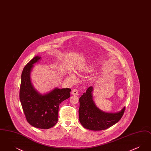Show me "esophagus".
<instances>
[{
	"instance_id": "1",
	"label": "esophagus",
	"mask_w": 151,
	"mask_h": 151,
	"mask_svg": "<svg viewBox=\"0 0 151 151\" xmlns=\"http://www.w3.org/2000/svg\"><path fill=\"white\" fill-rule=\"evenodd\" d=\"M71 94H73V95H78L79 94V91H78V89H74L72 90Z\"/></svg>"
}]
</instances>
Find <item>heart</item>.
Here are the masks:
<instances>
[{"label": "heart", "instance_id": "1", "mask_svg": "<svg viewBox=\"0 0 151 151\" xmlns=\"http://www.w3.org/2000/svg\"><path fill=\"white\" fill-rule=\"evenodd\" d=\"M72 77H73V76H72Z\"/></svg>", "mask_w": 151, "mask_h": 151}]
</instances>
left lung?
I'll return each mask as SVG.
<instances>
[{
    "label": "left lung",
    "mask_w": 151,
    "mask_h": 151,
    "mask_svg": "<svg viewBox=\"0 0 151 151\" xmlns=\"http://www.w3.org/2000/svg\"><path fill=\"white\" fill-rule=\"evenodd\" d=\"M93 87L89 86L79 99V121L86 129L93 131L107 129L118 122L124 114L125 107L116 113L104 112L97 108L92 99Z\"/></svg>",
    "instance_id": "8db88e82"
}]
</instances>
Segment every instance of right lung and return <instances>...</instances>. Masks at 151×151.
<instances>
[{"mask_svg":"<svg viewBox=\"0 0 151 151\" xmlns=\"http://www.w3.org/2000/svg\"><path fill=\"white\" fill-rule=\"evenodd\" d=\"M40 58L36 56L24 67L19 96L27 122L36 128L49 129L57 123L59 105L70 97L71 89L55 88L49 93H38L31 84L30 73L33 65Z\"/></svg>","mask_w":151,"mask_h":151,"instance_id":"1","label":"right lung"}]
</instances>
